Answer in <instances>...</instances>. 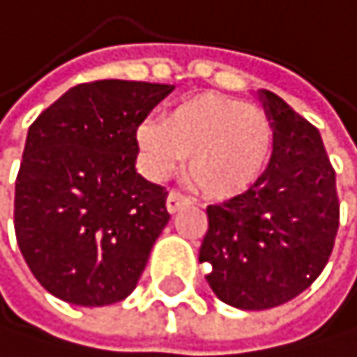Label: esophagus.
I'll use <instances>...</instances> for the list:
<instances>
[{
	"mask_svg": "<svg viewBox=\"0 0 357 357\" xmlns=\"http://www.w3.org/2000/svg\"><path fill=\"white\" fill-rule=\"evenodd\" d=\"M188 204V199L184 195H180L177 190H171L169 192V197H167V210L171 212V214H175L177 210H180L182 206H186Z\"/></svg>",
	"mask_w": 357,
	"mask_h": 357,
	"instance_id": "obj_1",
	"label": "esophagus"
}]
</instances>
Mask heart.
<instances>
[{"label": "heart", "mask_w": 357, "mask_h": 357, "mask_svg": "<svg viewBox=\"0 0 357 357\" xmlns=\"http://www.w3.org/2000/svg\"><path fill=\"white\" fill-rule=\"evenodd\" d=\"M136 145L153 180L167 177L186 158V175L197 188L212 199H229L268 169L275 128L264 110L206 93L182 99L162 121H143Z\"/></svg>", "instance_id": "1"}]
</instances>
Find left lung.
I'll return each mask as SVG.
<instances>
[{
    "mask_svg": "<svg viewBox=\"0 0 357 357\" xmlns=\"http://www.w3.org/2000/svg\"><path fill=\"white\" fill-rule=\"evenodd\" d=\"M275 149L247 192L208 206L199 262L223 303L268 310L301 295L332 256L340 206L321 134L282 97L258 91Z\"/></svg>",
    "mask_w": 357,
    "mask_h": 357,
    "instance_id": "obj_1",
    "label": "left lung"
}]
</instances>
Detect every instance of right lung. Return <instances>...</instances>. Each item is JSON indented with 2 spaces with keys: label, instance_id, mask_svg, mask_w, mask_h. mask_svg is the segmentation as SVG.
Wrapping results in <instances>:
<instances>
[{
  "label": "right lung",
  "instance_id": "add662e5",
  "mask_svg": "<svg viewBox=\"0 0 357 357\" xmlns=\"http://www.w3.org/2000/svg\"><path fill=\"white\" fill-rule=\"evenodd\" d=\"M171 84H77L27 130L15 186L23 258L54 297L110 305L136 288L169 223L167 190L136 173V128Z\"/></svg>",
  "mask_w": 357,
  "mask_h": 357
}]
</instances>
